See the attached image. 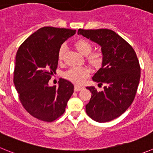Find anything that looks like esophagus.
I'll return each mask as SVG.
<instances>
[{
    "label": "esophagus",
    "instance_id": "1",
    "mask_svg": "<svg viewBox=\"0 0 153 153\" xmlns=\"http://www.w3.org/2000/svg\"><path fill=\"white\" fill-rule=\"evenodd\" d=\"M82 88H83L82 87H80V86H78V85H75L74 90H75V91H79L82 90Z\"/></svg>",
    "mask_w": 153,
    "mask_h": 153
}]
</instances>
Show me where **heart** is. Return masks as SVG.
Wrapping results in <instances>:
<instances>
[{
	"instance_id": "obj_1",
	"label": "heart",
	"mask_w": 153,
	"mask_h": 153,
	"mask_svg": "<svg viewBox=\"0 0 153 153\" xmlns=\"http://www.w3.org/2000/svg\"><path fill=\"white\" fill-rule=\"evenodd\" d=\"M75 49L82 56H87V60L91 66L99 68L103 63V56L100 53H91L93 49L91 43L86 39H78L74 44ZM65 46H62L58 53V60L61 62L65 54ZM89 71L85 68H71L63 74V77L72 83L80 85L88 76Z\"/></svg>"
}]
</instances>
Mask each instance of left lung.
<instances>
[{
	"instance_id": "8db88e82",
	"label": "left lung",
	"mask_w": 153,
	"mask_h": 153,
	"mask_svg": "<svg viewBox=\"0 0 153 153\" xmlns=\"http://www.w3.org/2000/svg\"><path fill=\"white\" fill-rule=\"evenodd\" d=\"M82 35L101 48L103 63L92 78L104 91L87 87L91 97L86 113L99 123L109 122L129 108L136 96L140 79V67L135 51L118 34L108 29L78 30Z\"/></svg>"
}]
</instances>
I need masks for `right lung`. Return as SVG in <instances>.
<instances>
[{
    "mask_svg": "<svg viewBox=\"0 0 153 153\" xmlns=\"http://www.w3.org/2000/svg\"><path fill=\"white\" fill-rule=\"evenodd\" d=\"M76 30L45 27L28 37L16 55L13 83L20 102L33 117L52 122L65 112L74 85L60 78L59 87L49 86L58 65L62 44Z\"/></svg>",
    "mask_w": 153,
    "mask_h": 153,
    "instance_id": "add662e5",
    "label": "right lung"
}]
</instances>
